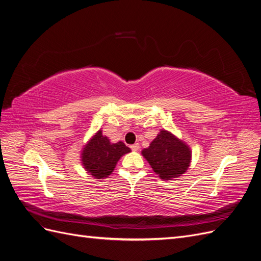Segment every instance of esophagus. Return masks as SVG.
<instances>
[{
    "instance_id": "obj_1",
    "label": "esophagus",
    "mask_w": 261,
    "mask_h": 261,
    "mask_svg": "<svg viewBox=\"0 0 261 261\" xmlns=\"http://www.w3.org/2000/svg\"><path fill=\"white\" fill-rule=\"evenodd\" d=\"M139 148H140V147H139V144H137V143H136V144H134V145H132V146H130V149L133 150V151H138V150H139Z\"/></svg>"
}]
</instances>
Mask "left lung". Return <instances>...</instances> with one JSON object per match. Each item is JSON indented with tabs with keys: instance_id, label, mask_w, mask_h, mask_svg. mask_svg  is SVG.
<instances>
[{
	"instance_id": "8db88e82",
	"label": "left lung",
	"mask_w": 261,
	"mask_h": 261,
	"mask_svg": "<svg viewBox=\"0 0 261 261\" xmlns=\"http://www.w3.org/2000/svg\"><path fill=\"white\" fill-rule=\"evenodd\" d=\"M141 153L163 180H171L184 174L192 160L191 148L165 129H161Z\"/></svg>"
}]
</instances>
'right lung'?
I'll return each instance as SVG.
<instances>
[{
  "instance_id": "1",
  "label": "right lung",
  "mask_w": 261,
  "mask_h": 261,
  "mask_svg": "<svg viewBox=\"0 0 261 261\" xmlns=\"http://www.w3.org/2000/svg\"><path fill=\"white\" fill-rule=\"evenodd\" d=\"M130 152V149L122 141L116 144L110 143L107 136L98 130L82 152V163L85 170L96 178L108 177L113 172L121 156Z\"/></svg>"
}]
</instances>
